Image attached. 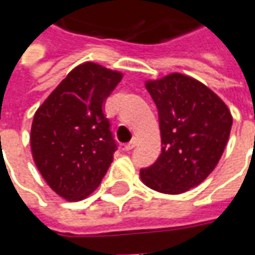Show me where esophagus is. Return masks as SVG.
<instances>
[{"instance_id": "34e87169", "label": "esophagus", "mask_w": 255, "mask_h": 255, "mask_svg": "<svg viewBox=\"0 0 255 255\" xmlns=\"http://www.w3.org/2000/svg\"><path fill=\"white\" fill-rule=\"evenodd\" d=\"M136 144H138V139L133 138L132 140L129 142V143H127V144H126V146H124V150H126V151H129V150H132L133 147L136 146Z\"/></svg>"}]
</instances>
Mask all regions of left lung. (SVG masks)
Instances as JSON below:
<instances>
[{"instance_id":"1","label":"left lung","mask_w":255,"mask_h":255,"mask_svg":"<svg viewBox=\"0 0 255 255\" xmlns=\"http://www.w3.org/2000/svg\"><path fill=\"white\" fill-rule=\"evenodd\" d=\"M144 86L158 109L162 149L139 176L154 191L177 195L206 179L230 139L228 106L202 82L173 72Z\"/></svg>"}]
</instances>
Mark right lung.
<instances>
[{
	"mask_svg": "<svg viewBox=\"0 0 255 255\" xmlns=\"http://www.w3.org/2000/svg\"><path fill=\"white\" fill-rule=\"evenodd\" d=\"M123 73L97 63L75 67L36 109L31 153L38 171L69 202L87 198L113 161L116 143L104 113Z\"/></svg>",
	"mask_w": 255,
	"mask_h": 255,
	"instance_id": "add662e5",
	"label": "right lung"
}]
</instances>
